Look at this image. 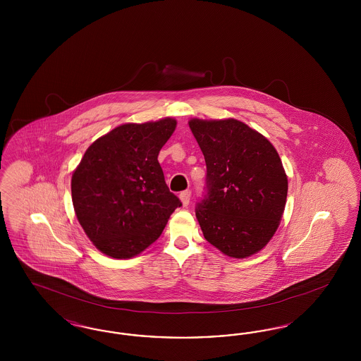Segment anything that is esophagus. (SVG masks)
<instances>
[{"label":"esophagus","instance_id":"34e87169","mask_svg":"<svg viewBox=\"0 0 361 361\" xmlns=\"http://www.w3.org/2000/svg\"><path fill=\"white\" fill-rule=\"evenodd\" d=\"M180 200H181V203H183V206H188L189 200H190V190L181 192V193H180Z\"/></svg>","mask_w":361,"mask_h":361}]
</instances>
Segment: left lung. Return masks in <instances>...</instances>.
I'll use <instances>...</instances> for the list:
<instances>
[{"mask_svg":"<svg viewBox=\"0 0 361 361\" xmlns=\"http://www.w3.org/2000/svg\"><path fill=\"white\" fill-rule=\"evenodd\" d=\"M207 165V196L196 208L203 235L224 255L246 258L272 240L288 178L274 145L237 119H190Z\"/></svg>","mask_w":361,"mask_h":361,"instance_id":"left-lung-1","label":"left lung"}]
</instances>
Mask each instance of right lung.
<instances>
[{
	"instance_id": "1",
	"label": "right lung",
	"mask_w": 361,
	"mask_h": 361,
	"mask_svg": "<svg viewBox=\"0 0 361 361\" xmlns=\"http://www.w3.org/2000/svg\"><path fill=\"white\" fill-rule=\"evenodd\" d=\"M176 126L173 118L118 126L87 147L73 172L75 216L105 256L135 257L159 238L181 206L158 162Z\"/></svg>"
}]
</instances>
